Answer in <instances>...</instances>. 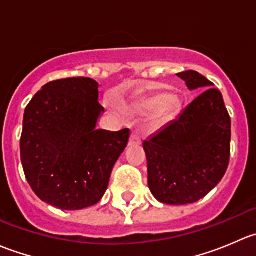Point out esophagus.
Wrapping results in <instances>:
<instances>
[{
  "label": "esophagus",
  "instance_id": "esophagus-1",
  "mask_svg": "<svg viewBox=\"0 0 256 256\" xmlns=\"http://www.w3.org/2000/svg\"><path fill=\"white\" fill-rule=\"evenodd\" d=\"M141 144V138H138L136 134H132L130 138V141H128V144H131V146H134V144Z\"/></svg>",
  "mask_w": 256,
  "mask_h": 256
}]
</instances>
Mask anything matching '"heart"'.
Listing matches in <instances>:
<instances>
[{"label": "heart", "instance_id": "b5f03b06", "mask_svg": "<svg viewBox=\"0 0 256 256\" xmlns=\"http://www.w3.org/2000/svg\"><path fill=\"white\" fill-rule=\"evenodd\" d=\"M168 102L164 98L156 96L144 100L140 104V112L142 114H151L157 112L158 114H164L168 112Z\"/></svg>", "mask_w": 256, "mask_h": 256}]
</instances>
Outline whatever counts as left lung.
<instances>
[{"label":"left lung","instance_id":"1","mask_svg":"<svg viewBox=\"0 0 256 256\" xmlns=\"http://www.w3.org/2000/svg\"><path fill=\"white\" fill-rule=\"evenodd\" d=\"M177 76L190 90H206L144 142L150 190L172 206L197 202L220 182L229 164L232 136L230 116L213 82L194 70Z\"/></svg>","mask_w":256,"mask_h":256}]
</instances>
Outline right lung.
<instances>
[{"label": "right lung", "mask_w": 256, "mask_h": 256, "mask_svg": "<svg viewBox=\"0 0 256 256\" xmlns=\"http://www.w3.org/2000/svg\"><path fill=\"white\" fill-rule=\"evenodd\" d=\"M99 84L90 78L48 82L27 105L20 161L38 198L62 210H79L106 192L130 130H98L104 112Z\"/></svg>", "instance_id": "1"}]
</instances>
